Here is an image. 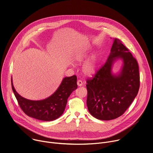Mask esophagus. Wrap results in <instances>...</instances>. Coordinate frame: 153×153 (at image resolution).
<instances>
[{"instance_id":"1","label":"esophagus","mask_w":153,"mask_h":153,"mask_svg":"<svg viewBox=\"0 0 153 153\" xmlns=\"http://www.w3.org/2000/svg\"><path fill=\"white\" fill-rule=\"evenodd\" d=\"M77 85L79 86H81L83 85V82L81 80H78L77 82Z\"/></svg>"}]
</instances>
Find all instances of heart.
<instances>
[{
    "label": "heart",
    "instance_id": "obj_1",
    "mask_svg": "<svg viewBox=\"0 0 153 153\" xmlns=\"http://www.w3.org/2000/svg\"><path fill=\"white\" fill-rule=\"evenodd\" d=\"M86 57V55L85 53H79L76 56L75 60L78 62H82L85 60ZM96 60L95 57H93L85 64L83 68V71L86 75L91 76L96 73Z\"/></svg>",
    "mask_w": 153,
    "mask_h": 153
}]
</instances>
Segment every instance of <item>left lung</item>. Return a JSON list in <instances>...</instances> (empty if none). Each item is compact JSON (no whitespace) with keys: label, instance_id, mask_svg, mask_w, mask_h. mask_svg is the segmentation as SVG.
Masks as SVG:
<instances>
[{"label":"left lung","instance_id":"left-lung-1","mask_svg":"<svg viewBox=\"0 0 153 153\" xmlns=\"http://www.w3.org/2000/svg\"><path fill=\"white\" fill-rule=\"evenodd\" d=\"M119 58L123 60V67L118 75H114L112 65ZM86 83V105L90 113L99 120L116 119L125 112L138 93L137 62L122 42L115 39L106 62Z\"/></svg>","mask_w":153,"mask_h":153}]
</instances>
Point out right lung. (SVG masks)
<instances>
[{
	"mask_svg": "<svg viewBox=\"0 0 153 153\" xmlns=\"http://www.w3.org/2000/svg\"><path fill=\"white\" fill-rule=\"evenodd\" d=\"M11 86L20 108L29 117L43 121H51L59 118L63 113L67 100L77 88V77L74 75L65 77L56 91L49 97L42 100H31L20 96Z\"/></svg>",
	"mask_w": 153,
	"mask_h": 153,
	"instance_id": "1",
	"label": "right lung"
}]
</instances>
